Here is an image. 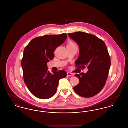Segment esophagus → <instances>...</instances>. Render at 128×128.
Masks as SVG:
<instances>
[{"label":"esophagus","mask_w":128,"mask_h":128,"mask_svg":"<svg viewBox=\"0 0 128 128\" xmlns=\"http://www.w3.org/2000/svg\"><path fill=\"white\" fill-rule=\"evenodd\" d=\"M67 76H73V74L72 73H70V72H68L67 73Z\"/></svg>","instance_id":"esophagus-1"}]
</instances>
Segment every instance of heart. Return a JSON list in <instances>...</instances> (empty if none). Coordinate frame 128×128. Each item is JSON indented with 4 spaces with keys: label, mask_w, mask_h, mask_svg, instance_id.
Wrapping results in <instances>:
<instances>
[{
    "label": "heart",
    "mask_w": 128,
    "mask_h": 128,
    "mask_svg": "<svg viewBox=\"0 0 128 128\" xmlns=\"http://www.w3.org/2000/svg\"><path fill=\"white\" fill-rule=\"evenodd\" d=\"M75 46L73 42H72V41H68L67 46Z\"/></svg>",
    "instance_id": "obj_1"
}]
</instances>
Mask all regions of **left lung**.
<instances>
[{
    "label": "left lung",
    "mask_w": 128,
    "mask_h": 128,
    "mask_svg": "<svg viewBox=\"0 0 128 128\" xmlns=\"http://www.w3.org/2000/svg\"><path fill=\"white\" fill-rule=\"evenodd\" d=\"M68 36L79 46L76 67L83 70L86 66L88 69L86 73L75 74L80 82L73 90L80 96H94L102 90L108 77L111 60L106 46L98 37L84 32L68 34Z\"/></svg>",
    "instance_id": "1"
}]
</instances>
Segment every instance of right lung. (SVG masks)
Segmentation results:
<instances>
[{"mask_svg":"<svg viewBox=\"0 0 128 128\" xmlns=\"http://www.w3.org/2000/svg\"><path fill=\"white\" fill-rule=\"evenodd\" d=\"M67 37L66 34L37 37L25 47L21 63L24 79L29 90L36 97L46 99L53 96L60 80L67 76L63 70L50 73L47 65L53 59L55 49L65 41Z\"/></svg>","mask_w":128,"mask_h":128,"instance_id":"1","label":"right lung"}]
</instances>
